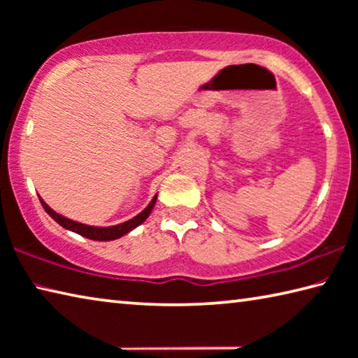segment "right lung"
Listing matches in <instances>:
<instances>
[{"label": "right lung", "instance_id": "add662e5", "mask_svg": "<svg viewBox=\"0 0 358 358\" xmlns=\"http://www.w3.org/2000/svg\"><path fill=\"white\" fill-rule=\"evenodd\" d=\"M156 199H157V194L153 199H151V202L147 205V208L141 211L137 216L132 217V220L117 224V226H108V227H94V226H88V224L72 221V220H69V217L62 216L59 213H57L55 210H52L44 201H42L41 197H39V201L42 203V207H44V210L48 215H50V217H53V220H55L62 227L72 230V232L82 235V237H85V238L96 240V241H110V240H117L120 237H123V235L131 232L132 229L141 226V224L150 216L151 210H153L155 203H156Z\"/></svg>", "mask_w": 358, "mask_h": 358}]
</instances>
